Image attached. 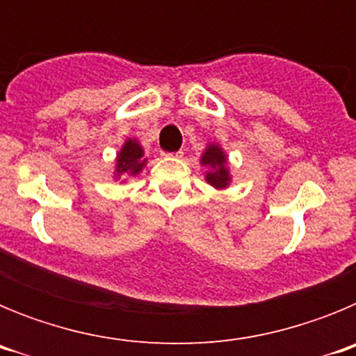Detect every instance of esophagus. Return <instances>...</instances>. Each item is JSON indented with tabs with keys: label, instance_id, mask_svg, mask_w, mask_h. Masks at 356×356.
I'll return each mask as SVG.
<instances>
[{
	"label": "esophagus",
	"instance_id": "esophagus-1",
	"mask_svg": "<svg viewBox=\"0 0 356 356\" xmlns=\"http://www.w3.org/2000/svg\"><path fill=\"white\" fill-rule=\"evenodd\" d=\"M168 156H176V159H181V156H184V151H176V153H169Z\"/></svg>",
	"mask_w": 356,
	"mask_h": 356
}]
</instances>
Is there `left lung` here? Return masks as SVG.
Masks as SVG:
<instances>
[{
	"label": "left lung",
	"mask_w": 356,
	"mask_h": 356,
	"mask_svg": "<svg viewBox=\"0 0 356 356\" xmlns=\"http://www.w3.org/2000/svg\"><path fill=\"white\" fill-rule=\"evenodd\" d=\"M201 165L207 168L209 171L205 172L207 184L212 185L213 188H228L232 184V175H229L228 168V156H226L225 149L217 143H210L205 147L203 155L200 159Z\"/></svg>",
	"instance_id": "8db88e82"
}]
</instances>
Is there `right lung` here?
I'll use <instances>...</instances> for the list:
<instances>
[{"label": "right lung", "mask_w": 356, "mask_h": 356, "mask_svg": "<svg viewBox=\"0 0 356 356\" xmlns=\"http://www.w3.org/2000/svg\"><path fill=\"white\" fill-rule=\"evenodd\" d=\"M147 159H144V147L137 139H127L115 156L114 180L127 184L130 176H137L146 168Z\"/></svg>", "instance_id": "obj_1"}]
</instances>
